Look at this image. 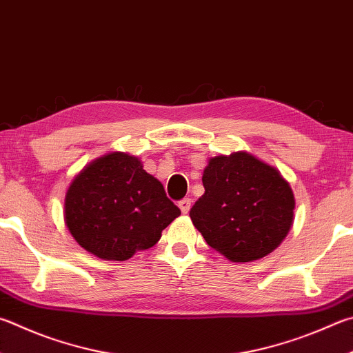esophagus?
Here are the masks:
<instances>
[{
	"label": "esophagus",
	"instance_id": "1",
	"mask_svg": "<svg viewBox=\"0 0 353 353\" xmlns=\"http://www.w3.org/2000/svg\"><path fill=\"white\" fill-rule=\"evenodd\" d=\"M179 208H181V211H182L183 214H187L188 211H190V208H191V199L190 197L182 199V201L179 202Z\"/></svg>",
	"mask_w": 353,
	"mask_h": 353
}]
</instances>
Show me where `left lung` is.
I'll return each instance as SVG.
<instances>
[{
  "mask_svg": "<svg viewBox=\"0 0 353 353\" xmlns=\"http://www.w3.org/2000/svg\"><path fill=\"white\" fill-rule=\"evenodd\" d=\"M205 193L190 210L211 248L232 262H252L276 250L294 219V194L274 166L247 151L208 159Z\"/></svg>",
  "mask_w": 353,
  "mask_h": 353,
  "instance_id": "left-lung-1",
  "label": "left lung"
}]
</instances>
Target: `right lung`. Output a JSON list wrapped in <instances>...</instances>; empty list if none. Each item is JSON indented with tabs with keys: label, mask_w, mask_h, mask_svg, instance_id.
I'll use <instances>...</instances> for the list:
<instances>
[{
	"label": "right lung",
	"mask_w": 353,
	"mask_h": 353,
	"mask_svg": "<svg viewBox=\"0 0 353 353\" xmlns=\"http://www.w3.org/2000/svg\"><path fill=\"white\" fill-rule=\"evenodd\" d=\"M65 223L80 247L105 261H126L154 247L181 216L163 185L137 156L108 152L88 163L65 196Z\"/></svg>",
	"instance_id": "right-lung-1"
}]
</instances>
